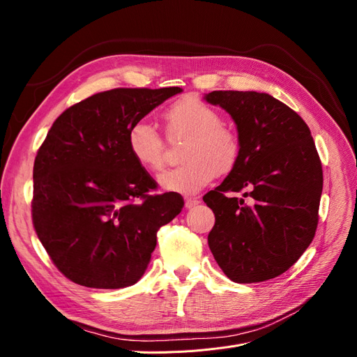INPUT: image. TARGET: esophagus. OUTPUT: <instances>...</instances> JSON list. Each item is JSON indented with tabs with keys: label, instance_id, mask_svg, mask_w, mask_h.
<instances>
[{
	"label": "esophagus",
	"instance_id": "obj_1",
	"mask_svg": "<svg viewBox=\"0 0 357 357\" xmlns=\"http://www.w3.org/2000/svg\"><path fill=\"white\" fill-rule=\"evenodd\" d=\"M185 204H186V208H192V207H195V205H198V204H199V198H197V197L186 198Z\"/></svg>",
	"mask_w": 357,
	"mask_h": 357
}]
</instances>
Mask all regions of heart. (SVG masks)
Returning a JSON list of instances; mask_svg holds the SVG:
<instances>
[{
  "label": "heart",
  "mask_w": 357,
  "mask_h": 357,
  "mask_svg": "<svg viewBox=\"0 0 357 357\" xmlns=\"http://www.w3.org/2000/svg\"><path fill=\"white\" fill-rule=\"evenodd\" d=\"M171 139L186 138L181 159L185 164L159 176V185L171 192H199L215 176H225L236 167L241 158V137L235 128L222 123V114L211 105L186 96L171 104L162 114ZM128 149L134 160L149 172L164 167L167 147L153 125L135 122L128 131Z\"/></svg>",
  "instance_id": "b5f03b06"
}]
</instances>
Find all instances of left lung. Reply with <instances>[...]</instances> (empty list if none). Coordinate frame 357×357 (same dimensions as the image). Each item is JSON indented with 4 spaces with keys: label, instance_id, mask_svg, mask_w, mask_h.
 Instances as JSON below:
<instances>
[{
    "label": "left lung",
    "instance_id": "left-lung-1",
    "mask_svg": "<svg viewBox=\"0 0 357 357\" xmlns=\"http://www.w3.org/2000/svg\"><path fill=\"white\" fill-rule=\"evenodd\" d=\"M205 100L231 114L243 143L238 164L202 198L215 218L210 250L232 282H265L286 273L316 235L323 171L314 139L268 93L213 91ZM243 190V199L225 195Z\"/></svg>",
    "mask_w": 357,
    "mask_h": 357
}]
</instances>
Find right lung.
<instances>
[{
    "label": "right lung",
    "instance_id": "right-lung-1",
    "mask_svg": "<svg viewBox=\"0 0 357 357\" xmlns=\"http://www.w3.org/2000/svg\"><path fill=\"white\" fill-rule=\"evenodd\" d=\"M180 92H98L53 122L34 160L31 214L53 265L71 282L93 289L137 283L160 226L181 211L180 193H150L158 183L126 142L129 128Z\"/></svg>",
    "mask_w": 357,
    "mask_h": 357
}]
</instances>
